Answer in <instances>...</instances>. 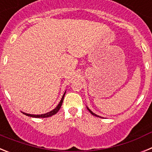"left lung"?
<instances>
[{"label": "left lung", "instance_id": "1", "mask_svg": "<svg viewBox=\"0 0 152 152\" xmlns=\"http://www.w3.org/2000/svg\"><path fill=\"white\" fill-rule=\"evenodd\" d=\"M87 108H88V111H89V112H90V113H91V114H92V115H94V116H98V117H100V116H97V115H96V114L94 113H93V112H92V111H91V110H90V109H89V108H88V107H87Z\"/></svg>", "mask_w": 152, "mask_h": 152}]
</instances>
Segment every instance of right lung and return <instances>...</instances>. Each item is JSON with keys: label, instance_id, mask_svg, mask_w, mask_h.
<instances>
[{"label": "right lung", "instance_id": "1", "mask_svg": "<svg viewBox=\"0 0 152 152\" xmlns=\"http://www.w3.org/2000/svg\"><path fill=\"white\" fill-rule=\"evenodd\" d=\"M65 92H66V91H65ZM65 92H64V95H63L62 97H61V101L59 102V103H58V105L57 107L53 110L50 111V112L49 113H47L41 114V115H33V114H29V113H23L25 114V115H26V116H31V117H35V118H46V117H49V116H53V115H55L56 113H57L58 111L59 110L60 108H61V104H62L63 103V100H64V94H65Z\"/></svg>", "mask_w": 152, "mask_h": 152}]
</instances>
